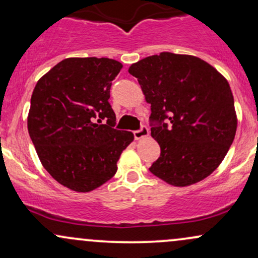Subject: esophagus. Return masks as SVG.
Instances as JSON below:
<instances>
[{
	"mask_svg": "<svg viewBox=\"0 0 258 258\" xmlns=\"http://www.w3.org/2000/svg\"><path fill=\"white\" fill-rule=\"evenodd\" d=\"M133 135H135L136 139H142L149 136V130H148L147 126H142L141 128L137 130V131L133 132Z\"/></svg>",
	"mask_w": 258,
	"mask_h": 258,
	"instance_id": "1",
	"label": "esophagus"
}]
</instances>
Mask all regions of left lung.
I'll return each mask as SVG.
<instances>
[{
	"label": "left lung",
	"mask_w": 258,
	"mask_h": 258,
	"mask_svg": "<svg viewBox=\"0 0 258 258\" xmlns=\"http://www.w3.org/2000/svg\"><path fill=\"white\" fill-rule=\"evenodd\" d=\"M128 73L150 104L152 137L161 149L150 172L174 186L210 176L227 155L238 126L227 80L203 59L170 52L142 59Z\"/></svg>",
	"instance_id": "left-lung-1"
}]
</instances>
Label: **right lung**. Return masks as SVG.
<instances>
[{
  "instance_id": "1",
  "label": "right lung",
  "mask_w": 258,
  "mask_h": 258,
  "mask_svg": "<svg viewBox=\"0 0 258 258\" xmlns=\"http://www.w3.org/2000/svg\"><path fill=\"white\" fill-rule=\"evenodd\" d=\"M122 64L109 58H67L37 81L28 130L41 164L61 185L87 193L116 173L133 133L114 128L111 81Z\"/></svg>"
}]
</instances>
